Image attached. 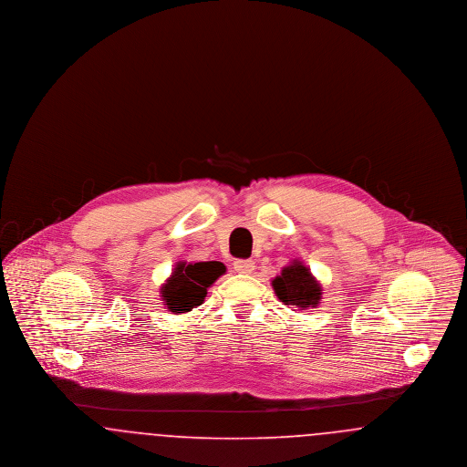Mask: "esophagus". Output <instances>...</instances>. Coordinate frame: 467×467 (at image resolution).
<instances>
[{"mask_svg":"<svg viewBox=\"0 0 467 467\" xmlns=\"http://www.w3.org/2000/svg\"><path fill=\"white\" fill-rule=\"evenodd\" d=\"M234 271L236 273H244V275H246V273H252L254 271V261H250V259H236L234 261Z\"/></svg>","mask_w":467,"mask_h":467,"instance_id":"1","label":"esophagus"}]
</instances>
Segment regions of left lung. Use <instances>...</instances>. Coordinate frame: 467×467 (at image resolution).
<instances>
[{
	"instance_id": "1",
	"label": "left lung",
	"mask_w": 467,
	"mask_h": 467,
	"mask_svg": "<svg viewBox=\"0 0 467 467\" xmlns=\"http://www.w3.org/2000/svg\"><path fill=\"white\" fill-rule=\"evenodd\" d=\"M275 294L284 305L297 310L317 308L322 299V287L313 278L310 269L299 261L282 269V275L271 282Z\"/></svg>"
}]
</instances>
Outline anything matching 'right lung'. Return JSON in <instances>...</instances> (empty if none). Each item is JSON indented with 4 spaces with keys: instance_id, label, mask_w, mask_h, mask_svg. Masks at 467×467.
I'll return each mask as SVG.
<instances>
[{
    "instance_id": "1",
    "label": "right lung",
    "mask_w": 467,
    "mask_h": 467,
    "mask_svg": "<svg viewBox=\"0 0 467 467\" xmlns=\"http://www.w3.org/2000/svg\"><path fill=\"white\" fill-rule=\"evenodd\" d=\"M223 273L225 266L217 261L177 263L171 276L161 287V297L171 313H187L200 306L208 287Z\"/></svg>"
}]
</instances>
